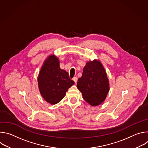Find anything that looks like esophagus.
Returning a JSON list of instances; mask_svg holds the SVG:
<instances>
[{
  "mask_svg": "<svg viewBox=\"0 0 148 148\" xmlns=\"http://www.w3.org/2000/svg\"><path fill=\"white\" fill-rule=\"evenodd\" d=\"M73 81H74L75 84H77V81H78V78H77V77H74V78H73Z\"/></svg>",
  "mask_w": 148,
  "mask_h": 148,
  "instance_id": "esophagus-1",
  "label": "esophagus"
}]
</instances>
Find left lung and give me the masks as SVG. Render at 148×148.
Masks as SVG:
<instances>
[{
    "mask_svg": "<svg viewBox=\"0 0 148 148\" xmlns=\"http://www.w3.org/2000/svg\"><path fill=\"white\" fill-rule=\"evenodd\" d=\"M77 87L83 99L91 106H98L105 101L110 91V83L99 60L95 59L87 62Z\"/></svg>",
    "mask_w": 148,
    "mask_h": 148,
    "instance_id": "8db88e82",
    "label": "left lung"
}]
</instances>
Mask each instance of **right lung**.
I'll return each instance as SVG.
<instances>
[{"mask_svg":"<svg viewBox=\"0 0 148 148\" xmlns=\"http://www.w3.org/2000/svg\"><path fill=\"white\" fill-rule=\"evenodd\" d=\"M37 82L41 95L51 105L58 103L74 84L69 73L60 69L59 59L54 54L49 56L44 61Z\"/></svg>","mask_w":148,"mask_h":148,"instance_id":"add662e5","label":"right lung"}]
</instances>
